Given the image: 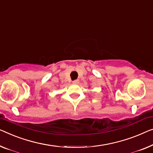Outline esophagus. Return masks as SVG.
I'll return each mask as SVG.
<instances>
[{
	"label": "esophagus",
	"mask_w": 153,
	"mask_h": 153,
	"mask_svg": "<svg viewBox=\"0 0 153 153\" xmlns=\"http://www.w3.org/2000/svg\"><path fill=\"white\" fill-rule=\"evenodd\" d=\"M73 83L76 84H78V83H79V80H78V79H75V80L73 81Z\"/></svg>",
	"instance_id": "34e87169"
}]
</instances>
